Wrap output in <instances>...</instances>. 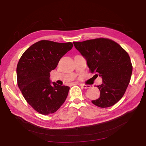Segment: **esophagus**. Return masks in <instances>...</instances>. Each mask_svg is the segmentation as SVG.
I'll use <instances>...</instances> for the list:
<instances>
[{
	"label": "esophagus",
	"mask_w": 146,
	"mask_h": 146,
	"mask_svg": "<svg viewBox=\"0 0 146 146\" xmlns=\"http://www.w3.org/2000/svg\"><path fill=\"white\" fill-rule=\"evenodd\" d=\"M80 86L84 89H88V88H90V85H85V84H80Z\"/></svg>",
	"instance_id": "esophagus-1"
}]
</instances>
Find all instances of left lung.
<instances>
[{"label":"left lung","instance_id":"obj_1","mask_svg":"<svg viewBox=\"0 0 146 146\" xmlns=\"http://www.w3.org/2000/svg\"><path fill=\"white\" fill-rule=\"evenodd\" d=\"M73 44L91 72L102 78V84L97 86L100 97L91 102L103 108L115 104L124 95L131 76L133 66L128 53L117 42L104 38Z\"/></svg>","mask_w":146,"mask_h":146}]
</instances>
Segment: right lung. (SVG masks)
<instances>
[{
  "instance_id": "add662e5",
  "label": "right lung",
  "mask_w": 146,
  "mask_h": 146,
  "mask_svg": "<svg viewBox=\"0 0 146 146\" xmlns=\"http://www.w3.org/2000/svg\"><path fill=\"white\" fill-rule=\"evenodd\" d=\"M71 42L40 40L27 49L17 67V84L24 98L42 115L56 112L65 102L70 87L50 80V72L73 48Z\"/></svg>"
}]
</instances>
